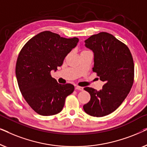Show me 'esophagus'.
<instances>
[{
  "label": "esophagus",
  "mask_w": 147,
  "mask_h": 147,
  "mask_svg": "<svg viewBox=\"0 0 147 147\" xmlns=\"http://www.w3.org/2000/svg\"><path fill=\"white\" fill-rule=\"evenodd\" d=\"M75 89L76 90H80V91H82V90H83V88L80 87V86H76V87H75Z\"/></svg>",
  "instance_id": "1"
}]
</instances>
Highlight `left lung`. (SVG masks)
<instances>
[{"instance_id": "obj_1", "label": "left lung", "mask_w": 147, "mask_h": 147, "mask_svg": "<svg viewBox=\"0 0 147 147\" xmlns=\"http://www.w3.org/2000/svg\"><path fill=\"white\" fill-rule=\"evenodd\" d=\"M85 45L94 53L93 71L105 84L100 91L84 88L91 98L83 108L90 116L102 117L117 109L129 94L134 83L133 58L126 44L106 32L92 35Z\"/></svg>"}]
</instances>
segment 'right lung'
Instances as JSON below:
<instances>
[{
    "instance_id": "1",
    "label": "right lung",
    "mask_w": 147,
    "mask_h": 147,
    "mask_svg": "<svg viewBox=\"0 0 147 147\" xmlns=\"http://www.w3.org/2000/svg\"><path fill=\"white\" fill-rule=\"evenodd\" d=\"M77 37L67 39L46 31L29 39L22 48L16 63V76L21 94L30 107L42 116L57 114L74 90L71 84H59L51 70L63 64L77 45Z\"/></svg>"
}]
</instances>
